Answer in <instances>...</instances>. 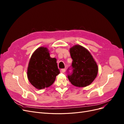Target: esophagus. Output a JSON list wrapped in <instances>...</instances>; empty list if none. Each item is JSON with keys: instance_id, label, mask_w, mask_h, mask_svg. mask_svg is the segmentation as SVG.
Listing matches in <instances>:
<instances>
[{"instance_id": "obj_1", "label": "esophagus", "mask_w": 124, "mask_h": 124, "mask_svg": "<svg viewBox=\"0 0 124 124\" xmlns=\"http://www.w3.org/2000/svg\"><path fill=\"white\" fill-rule=\"evenodd\" d=\"M66 71V70L65 69H62L61 70V73H65Z\"/></svg>"}]
</instances>
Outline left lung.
<instances>
[{"mask_svg":"<svg viewBox=\"0 0 124 124\" xmlns=\"http://www.w3.org/2000/svg\"><path fill=\"white\" fill-rule=\"evenodd\" d=\"M72 59V73L68 75L69 81L73 85L86 87L96 78L98 72L96 62L91 53L80 45H75L70 48Z\"/></svg>","mask_w":124,"mask_h":124,"instance_id":"left-lung-1","label":"left lung"}]
</instances>
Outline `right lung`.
Here are the masks:
<instances>
[{
    "mask_svg": "<svg viewBox=\"0 0 124 124\" xmlns=\"http://www.w3.org/2000/svg\"><path fill=\"white\" fill-rule=\"evenodd\" d=\"M60 73L56 59L50 57L46 47H38L32 53L27 68V78L35 88L41 89L50 87Z\"/></svg>",
    "mask_w": 124,
    "mask_h": 124,
    "instance_id": "1",
    "label": "right lung"
}]
</instances>
